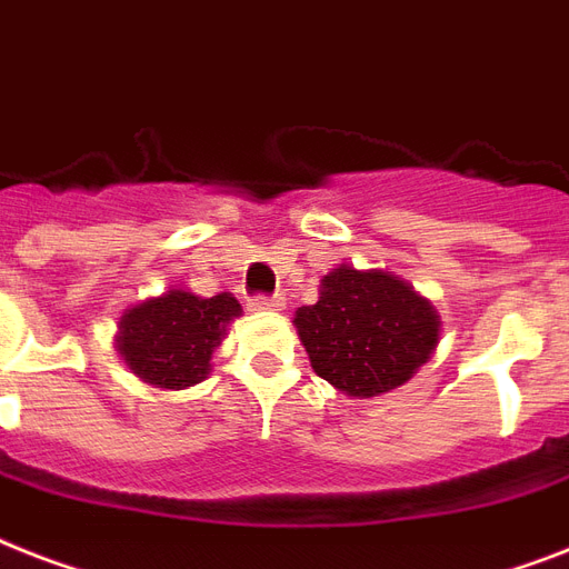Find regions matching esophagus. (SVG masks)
I'll return each instance as SVG.
<instances>
[{
    "instance_id": "1",
    "label": "esophagus",
    "mask_w": 569,
    "mask_h": 569,
    "mask_svg": "<svg viewBox=\"0 0 569 569\" xmlns=\"http://www.w3.org/2000/svg\"><path fill=\"white\" fill-rule=\"evenodd\" d=\"M251 312H266V309H283V298H269V295H257L248 300Z\"/></svg>"
}]
</instances>
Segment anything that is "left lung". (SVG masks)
<instances>
[{"label":"left lung","instance_id":"obj_1","mask_svg":"<svg viewBox=\"0 0 569 569\" xmlns=\"http://www.w3.org/2000/svg\"><path fill=\"white\" fill-rule=\"evenodd\" d=\"M318 292V303L295 312V327L318 377L341 395H386L432 357L441 318L391 271L339 266Z\"/></svg>","mask_w":569,"mask_h":569}]
</instances>
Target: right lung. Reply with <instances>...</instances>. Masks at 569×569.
<instances>
[{
	"instance_id": "obj_1",
	"label": "right lung",
	"mask_w": 569,
	"mask_h": 569,
	"mask_svg": "<svg viewBox=\"0 0 569 569\" xmlns=\"http://www.w3.org/2000/svg\"><path fill=\"white\" fill-rule=\"evenodd\" d=\"M239 312L242 307L230 292L198 298L187 289H169L124 309L117 336L119 357L154 389H187L210 373L212 350Z\"/></svg>"
}]
</instances>
